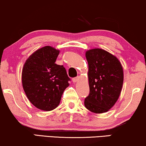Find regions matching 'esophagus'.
Returning <instances> with one entry per match:
<instances>
[{
  "label": "esophagus",
  "instance_id": "34e87169",
  "mask_svg": "<svg viewBox=\"0 0 146 146\" xmlns=\"http://www.w3.org/2000/svg\"><path fill=\"white\" fill-rule=\"evenodd\" d=\"M78 80H79V77H78V76L76 77V78H73V79H72L73 82H74V83L77 82L78 81Z\"/></svg>",
  "mask_w": 146,
  "mask_h": 146
}]
</instances>
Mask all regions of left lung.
I'll return each mask as SVG.
<instances>
[{
  "label": "left lung",
  "mask_w": 146,
  "mask_h": 146,
  "mask_svg": "<svg viewBox=\"0 0 146 146\" xmlns=\"http://www.w3.org/2000/svg\"><path fill=\"white\" fill-rule=\"evenodd\" d=\"M88 64V78L90 94L84 106L92 112H107L120 95L123 70L118 58L106 50L93 48L86 52Z\"/></svg>",
  "instance_id": "obj_1"
}]
</instances>
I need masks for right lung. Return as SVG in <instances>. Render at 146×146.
I'll return each mask as SVG.
<instances>
[{
	"instance_id": "1",
	"label": "right lung",
	"mask_w": 146,
	"mask_h": 146,
	"mask_svg": "<svg viewBox=\"0 0 146 146\" xmlns=\"http://www.w3.org/2000/svg\"><path fill=\"white\" fill-rule=\"evenodd\" d=\"M58 49L46 46L38 49L26 60L22 71V84L28 99L38 109L51 111L58 106L70 78L63 66L55 64Z\"/></svg>"
}]
</instances>
